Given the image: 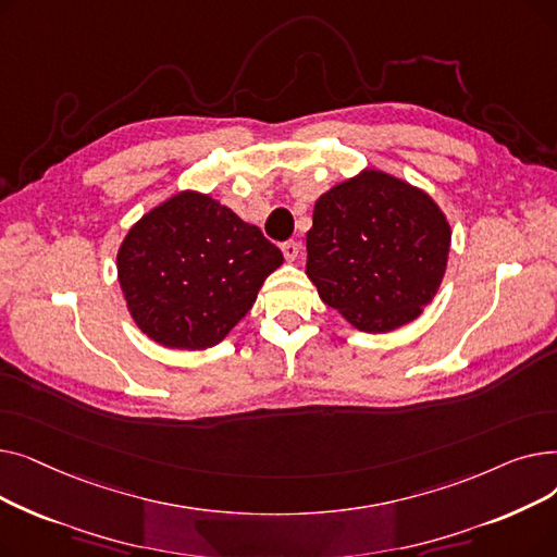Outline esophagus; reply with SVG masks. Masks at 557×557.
Here are the masks:
<instances>
[{
    "label": "esophagus",
    "mask_w": 557,
    "mask_h": 557,
    "mask_svg": "<svg viewBox=\"0 0 557 557\" xmlns=\"http://www.w3.org/2000/svg\"><path fill=\"white\" fill-rule=\"evenodd\" d=\"M282 252H284V257H286L288 261H294V259L298 257V252H300V244L294 242V239H288V242L282 244Z\"/></svg>",
    "instance_id": "1"
}]
</instances>
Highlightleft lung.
<instances>
[{"label": "left lung", "instance_id": "8db88e82", "mask_svg": "<svg viewBox=\"0 0 557 557\" xmlns=\"http://www.w3.org/2000/svg\"><path fill=\"white\" fill-rule=\"evenodd\" d=\"M449 242V223L424 191L368 169L315 200L307 275L355 327L391 332L435 296Z\"/></svg>", "mask_w": 557, "mask_h": 557}]
</instances>
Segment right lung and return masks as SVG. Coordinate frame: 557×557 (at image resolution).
<instances>
[{"mask_svg":"<svg viewBox=\"0 0 557 557\" xmlns=\"http://www.w3.org/2000/svg\"><path fill=\"white\" fill-rule=\"evenodd\" d=\"M282 250L225 205L183 191L137 221L116 273L139 330L164 347L221 343L257 300Z\"/></svg>","mask_w":557,"mask_h":557,"instance_id":"obj_1","label":"right lung"}]
</instances>
